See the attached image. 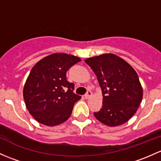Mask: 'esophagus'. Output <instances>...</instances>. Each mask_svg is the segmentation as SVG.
<instances>
[{
    "label": "esophagus",
    "instance_id": "1",
    "mask_svg": "<svg viewBox=\"0 0 161 161\" xmlns=\"http://www.w3.org/2000/svg\"><path fill=\"white\" fill-rule=\"evenodd\" d=\"M92 92H91V91H88L87 92H86V94L85 95V98L86 99H89V98H90L91 96H92Z\"/></svg>",
    "mask_w": 161,
    "mask_h": 161
}]
</instances>
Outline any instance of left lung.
<instances>
[{
	"instance_id": "left-lung-1",
	"label": "left lung",
	"mask_w": 161,
	"mask_h": 161,
	"mask_svg": "<svg viewBox=\"0 0 161 161\" xmlns=\"http://www.w3.org/2000/svg\"><path fill=\"white\" fill-rule=\"evenodd\" d=\"M97 77L102 89L103 106L94 116L109 126L127 122L143 99V88L136 71L124 59L112 53L85 60Z\"/></svg>"
}]
</instances>
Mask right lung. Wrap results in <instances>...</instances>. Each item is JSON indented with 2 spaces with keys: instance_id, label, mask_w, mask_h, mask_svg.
Wrapping results in <instances>:
<instances>
[{
  "instance_id": "right-lung-1",
  "label": "right lung",
  "mask_w": 161,
  "mask_h": 161,
  "mask_svg": "<svg viewBox=\"0 0 161 161\" xmlns=\"http://www.w3.org/2000/svg\"><path fill=\"white\" fill-rule=\"evenodd\" d=\"M81 58L54 53L38 61L30 72L23 89L25 106L38 123L54 126L66 121L80 96L73 92L66 72Z\"/></svg>"
}]
</instances>
